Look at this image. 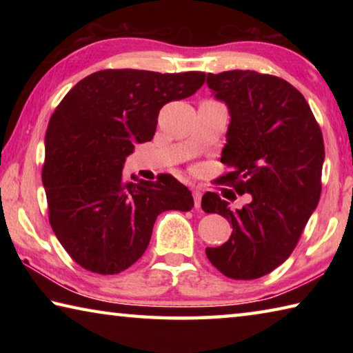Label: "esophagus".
Here are the masks:
<instances>
[{
	"instance_id": "34e87169",
	"label": "esophagus",
	"mask_w": 353,
	"mask_h": 353,
	"mask_svg": "<svg viewBox=\"0 0 353 353\" xmlns=\"http://www.w3.org/2000/svg\"><path fill=\"white\" fill-rule=\"evenodd\" d=\"M193 199H194V208H201V199H202V193L199 190H193Z\"/></svg>"
}]
</instances>
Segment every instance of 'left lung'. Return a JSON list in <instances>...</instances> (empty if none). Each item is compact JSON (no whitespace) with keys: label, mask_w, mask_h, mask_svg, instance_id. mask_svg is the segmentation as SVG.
<instances>
[{"label":"left lung","mask_w":353,"mask_h":353,"mask_svg":"<svg viewBox=\"0 0 353 353\" xmlns=\"http://www.w3.org/2000/svg\"><path fill=\"white\" fill-rule=\"evenodd\" d=\"M213 97L229 109L221 162L230 183L250 202L232 210L218 193L202 196V210L232 224V235L207 248L212 265L235 280L270 274L288 259L318 207L324 140L302 93L277 76L250 70L207 74Z\"/></svg>","instance_id":"1"}]
</instances>
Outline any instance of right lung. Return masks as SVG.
Masks as SVG:
<instances>
[{
    "mask_svg": "<svg viewBox=\"0 0 353 353\" xmlns=\"http://www.w3.org/2000/svg\"><path fill=\"white\" fill-rule=\"evenodd\" d=\"M204 81L201 71L103 70L65 94L46 129L41 181L52 230L77 265L104 276L128 270L160 213L193 208L177 179L126 182L123 166L137 143L152 140L160 109Z\"/></svg>",
    "mask_w": 353,
    "mask_h": 353,
    "instance_id": "1",
    "label": "right lung"
}]
</instances>
